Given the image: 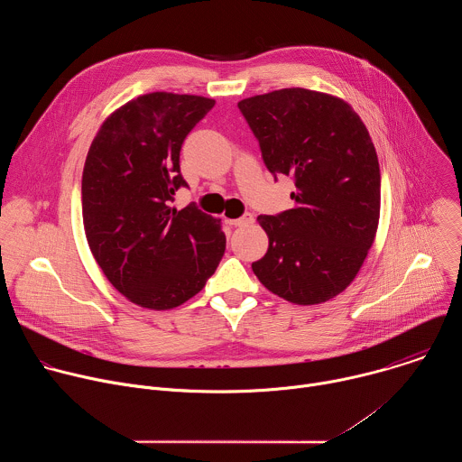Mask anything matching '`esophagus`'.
Segmentation results:
<instances>
[{
    "mask_svg": "<svg viewBox=\"0 0 462 462\" xmlns=\"http://www.w3.org/2000/svg\"><path fill=\"white\" fill-rule=\"evenodd\" d=\"M254 223V216L252 214H243L241 217H237V219H230V225H234V226H246V225H252Z\"/></svg>",
    "mask_w": 462,
    "mask_h": 462,
    "instance_id": "esophagus-1",
    "label": "esophagus"
}]
</instances>
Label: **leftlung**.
Here are the masks:
<instances>
[{"mask_svg": "<svg viewBox=\"0 0 462 462\" xmlns=\"http://www.w3.org/2000/svg\"><path fill=\"white\" fill-rule=\"evenodd\" d=\"M269 171L294 179V208L259 216L269 250L252 263L280 298L314 305L358 274L380 216V166L367 127L344 100L301 88L237 104Z\"/></svg>", "mask_w": 462, "mask_h": 462, "instance_id": "left-lung-1", "label": "left lung"}]
</instances>
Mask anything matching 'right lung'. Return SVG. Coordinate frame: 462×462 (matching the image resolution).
<instances>
[{"instance_id":"right-lung-1","label":"right lung","mask_w":462,"mask_h":462,"mask_svg":"<svg viewBox=\"0 0 462 462\" xmlns=\"http://www.w3.org/2000/svg\"><path fill=\"white\" fill-rule=\"evenodd\" d=\"M216 100L150 93L116 109L97 134L82 175L89 248L111 285L141 307L166 310L199 292L216 273L226 237L217 219L189 203L180 148Z\"/></svg>"}]
</instances>
